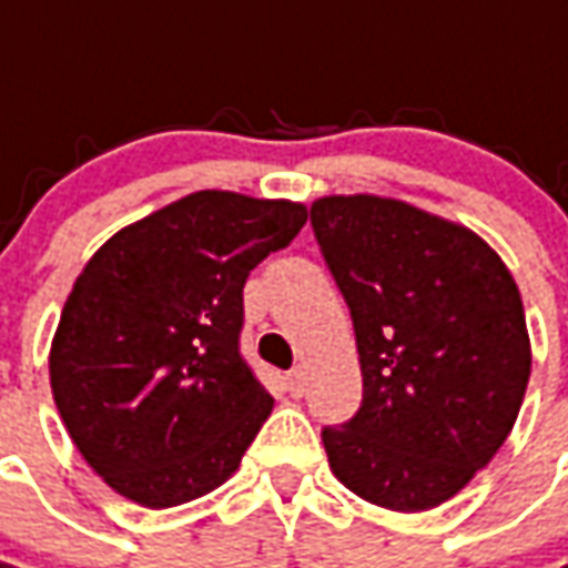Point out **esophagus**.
<instances>
[{
	"label": "esophagus",
	"mask_w": 568,
	"mask_h": 568,
	"mask_svg": "<svg viewBox=\"0 0 568 568\" xmlns=\"http://www.w3.org/2000/svg\"><path fill=\"white\" fill-rule=\"evenodd\" d=\"M285 389L301 398L304 395V371H292V374H285Z\"/></svg>",
	"instance_id": "esophagus-1"
}]
</instances>
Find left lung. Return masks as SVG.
I'll return each instance as SVG.
<instances>
[{
  "instance_id": "obj_1",
  "label": "left lung",
  "mask_w": 568,
  "mask_h": 568,
  "mask_svg": "<svg viewBox=\"0 0 568 568\" xmlns=\"http://www.w3.org/2000/svg\"><path fill=\"white\" fill-rule=\"evenodd\" d=\"M356 328L362 407L322 428L334 477L371 505L438 508L499 453L532 349L511 271L487 240L414 203L332 194L310 206Z\"/></svg>"
}]
</instances>
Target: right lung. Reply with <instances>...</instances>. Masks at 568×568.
Instances as JSON below:
<instances>
[{"label":"right lung","mask_w":568,"mask_h":568,"mask_svg":"<svg viewBox=\"0 0 568 568\" xmlns=\"http://www.w3.org/2000/svg\"><path fill=\"white\" fill-rule=\"evenodd\" d=\"M307 224V206L194 191L93 252L51 341V393L97 475L142 508L222 487L271 417L240 356L252 267Z\"/></svg>","instance_id":"add662e5"}]
</instances>
